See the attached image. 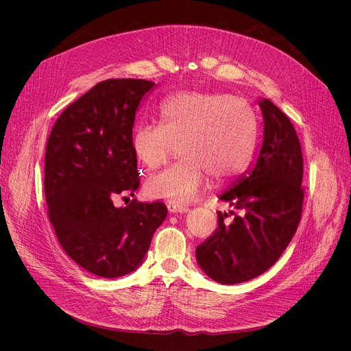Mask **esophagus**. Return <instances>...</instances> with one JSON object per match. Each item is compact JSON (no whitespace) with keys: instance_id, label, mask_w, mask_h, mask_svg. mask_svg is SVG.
<instances>
[{"instance_id":"1","label":"esophagus","mask_w":351,"mask_h":351,"mask_svg":"<svg viewBox=\"0 0 351 351\" xmlns=\"http://www.w3.org/2000/svg\"><path fill=\"white\" fill-rule=\"evenodd\" d=\"M168 211L171 214H183V213H187L189 208L187 207H183V206H179V204H168Z\"/></svg>"}]
</instances>
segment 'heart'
<instances>
[{"label": "heart", "mask_w": 351, "mask_h": 351, "mask_svg": "<svg viewBox=\"0 0 351 351\" xmlns=\"http://www.w3.org/2000/svg\"><path fill=\"white\" fill-rule=\"evenodd\" d=\"M160 125H140L132 138L137 161L160 168L179 144L180 161L145 182L149 197L184 204L202 190L207 173L217 180L239 175L252 157L257 117L243 98L183 91L161 104Z\"/></svg>", "instance_id": "heart-1"}]
</instances>
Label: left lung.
Returning <instances> with one entry per match:
<instances>
[{"label":"left lung","mask_w":351,"mask_h":351,"mask_svg":"<svg viewBox=\"0 0 351 351\" xmlns=\"http://www.w3.org/2000/svg\"><path fill=\"white\" fill-rule=\"evenodd\" d=\"M264 119L263 144L253 167L221 195L240 214L195 248L207 276L223 285L257 278L269 269L293 239L303 210V156L290 119L268 98L258 99ZM233 214V211H229Z\"/></svg>","instance_id":"obj_1"}]
</instances>
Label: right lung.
Returning <instances> with one entry per match:
<instances>
[{"instance_id":"obj_1","label":"right lung","mask_w":351,"mask_h":351,"mask_svg":"<svg viewBox=\"0 0 351 351\" xmlns=\"http://www.w3.org/2000/svg\"><path fill=\"white\" fill-rule=\"evenodd\" d=\"M154 88L141 79L99 82L60 115L47 141L49 222L65 253L97 276L137 269L168 215L160 202L114 204L117 195H134L140 184L133 123L141 99Z\"/></svg>"}]
</instances>
